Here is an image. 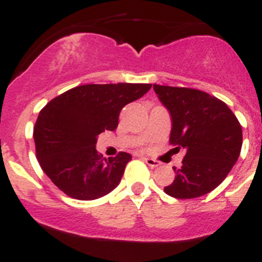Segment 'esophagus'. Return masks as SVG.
I'll return each mask as SVG.
<instances>
[{
    "label": "esophagus",
    "instance_id": "obj_1",
    "mask_svg": "<svg viewBox=\"0 0 262 262\" xmlns=\"http://www.w3.org/2000/svg\"><path fill=\"white\" fill-rule=\"evenodd\" d=\"M144 162L146 163L149 167H159L160 165V162H158V160L155 159H151V158H144Z\"/></svg>",
    "mask_w": 262,
    "mask_h": 262
}]
</instances>
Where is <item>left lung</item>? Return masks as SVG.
<instances>
[{
  "instance_id": "obj_1",
  "label": "left lung",
  "mask_w": 262,
  "mask_h": 262,
  "mask_svg": "<svg viewBox=\"0 0 262 262\" xmlns=\"http://www.w3.org/2000/svg\"><path fill=\"white\" fill-rule=\"evenodd\" d=\"M172 118L169 144L186 149L174 181L164 187L176 199L206 195L224 181L239 157L242 127L234 113L218 98L191 88L154 84Z\"/></svg>"
}]
</instances>
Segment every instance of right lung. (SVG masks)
I'll return each instance as SVG.
<instances>
[{"mask_svg": "<svg viewBox=\"0 0 262 262\" xmlns=\"http://www.w3.org/2000/svg\"><path fill=\"white\" fill-rule=\"evenodd\" d=\"M151 84H86L53 98L34 126L35 154L49 180L67 196L95 200L115 190L122 178L128 152L103 158L97 136L118 126L126 104L146 94Z\"/></svg>", "mask_w": 262, "mask_h": 262, "instance_id": "1", "label": "right lung"}]
</instances>
